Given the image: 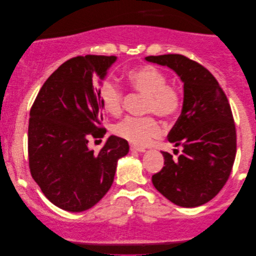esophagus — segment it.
<instances>
[{
    "label": "esophagus",
    "mask_w": 256,
    "mask_h": 256,
    "mask_svg": "<svg viewBox=\"0 0 256 256\" xmlns=\"http://www.w3.org/2000/svg\"><path fill=\"white\" fill-rule=\"evenodd\" d=\"M130 150H132V152H146L144 148H142V146H135V144L130 146Z\"/></svg>",
    "instance_id": "esophagus-1"
}]
</instances>
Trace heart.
<instances>
[{"mask_svg": "<svg viewBox=\"0 0 256 256\" xmlns=\"http://www.w3.org/2000/svg\"><path fill=\"white\" fill-rule=\"evenodd\" d=\"M128 82L138 93L146 96L144 112H154L162 118H171L180 110L182 98L174 87L166 85V76L155 66L146 65L128 72ZM99 99L104 110L118 115L124 106V93L116 84L104 82L99 88ZM120 138L138 146H146L162 132L160 126L152 116H127L115 126Z\"/></svg>", "mask_w": 256, "mask_h": 256, "instance_id": "b5f03b06", "label": "heart"}]
</instances>
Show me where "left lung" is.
<instances>
[{
  "label": "left lung",
  "mask_w": 256,
  "mask_h": 256,
  "mask_svg": "<svg viewBox=\"0 0 256 256\" xmlns=\"http://www.w3.org/2000/svg\"><path fill=\"white\" fill-rule=\"evenodd\" d=\"M146 62L168 66L184 84L182 113L168 134L180 146L177 160L162 152L164 166L152 178L171 202L197 208L214 198L228 180L236 152L232 110L224 90L208 70L182 54L149 56Z\"/></svg>",
  "instance_id": "1"
}]
</instances>
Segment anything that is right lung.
<instances>
[{
	"instance_id": "add662e5",
	"label": "right lung",
	"mask_w": 256,
	"mask_h": 256,
	"mask_svg": "<svg viewBox=\"0 0 256 256\" xmlns=\"http://www.w3.org/2000/svg\"><path fill=\"white\" fill-rule=\"evenodd\" d=\"M115 62V56L68 59L48 76L31 107V176L45 197L65 211L82 212L100 202L113 184L118 160L129 152L128 142L114 135L99 152L88 148L90 138L106 134L99 86Z\"/></svg>"
}]
</instances>
